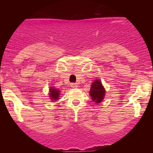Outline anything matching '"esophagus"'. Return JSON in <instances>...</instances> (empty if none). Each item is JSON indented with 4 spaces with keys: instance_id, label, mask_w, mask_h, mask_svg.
Segmentation results:
<instances>
[{
    "instance_id": "esophagus-1",
    "label": "esophagus",
    "mask_w": 153,
    "mask_h": 153,
    "mask_svg": "<svg viewBox=\"0 0 153 153\" xmlns=\"http://www.w3.org/2000/svg\"><path fill=\"white\" fill-rule=\"evenodd\" d=\"M71 86L72 88H77V87H78V84L75 83V82H71Z\"/></svg>"
}]
</instances>
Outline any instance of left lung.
I'll list each match as a JSON object with an SVG mask.
<instances>
[{
	"instance_id": "left-lung-1",
	"label": "left lung",
	"mask_w": 153,
	"mask_h": 153,
	"mask_svg": "<svg viewBox=\"0 0 153 153\" xmlns=\"http://www.w3.org/2000/svg\"><path fill=\"white\" fill-rule=\"evenodd\" d=\"M105 95V90L103 88L101 82L96 80L91 85L90 90V96L94 102L100 103L103 101Z\"/></svg>"
}]
</instances>
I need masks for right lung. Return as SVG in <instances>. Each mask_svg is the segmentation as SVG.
<instances>
[{"label": "right lung", "mask_w": 153, "mask_h": 153, "mask_svg": "<svg viewBox=\"0 0 153 153\" xmlns=\"http://www.w3.org/2000/svg\"><path fill=\"white\" fill-rule=\"evenodd\" d=\"M50 97L51 99L53 100V101H56V100L58 99L59 95V91L55 88H51L50 89Z\"/></svg>", "instance_id": "1"}]
</instances>
